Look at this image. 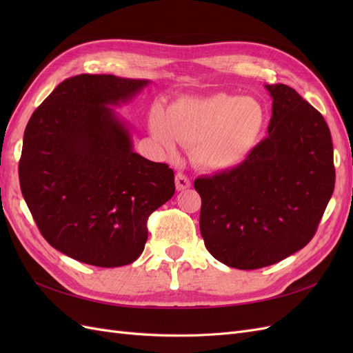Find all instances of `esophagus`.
<instances>
[{
	"mask_svg": "<svg viewBox=\"0 0 353 353\" xmlns=\"http://www.w3.org/2000/svg\"><path fill=\"white\" fill-rule=\"evenodd\" d=\"M175 185H176V190L178 191H184L187 188L191 187V181L187 175H184L183 172H178L175 175Z\"/></svg>",
	"mask_w": 353,
	"mask_h": 353,
	"instance_id": "obj_1",
	"label": "esophagus"
}]
</instances>
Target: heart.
<instances>
[{"label": "heart", "instance_id": "b5f03b06", "mask_svg": "<svg viewBox=\"0 0 353 353\" xmlns=\"http://www.w3.org/2000/svg\"><path fill=\"white\" fill-rule=\"evenodd\" d=\"M266 123L263 105L249 97L212 94L181 99L168 114L154 108L148 117L153 140L174 153L176 141L191 145V159L201 169L221 172L237 168L258 145Z\"/></svg>", "mask_w": 353, "mask_h": 353}]
</instances>
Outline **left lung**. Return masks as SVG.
Returning a JSON list of instances; mask_svg holds the SVG:
<instances>
[{
    "mask_svg": "<svg viewBox=\"0 0 353 353\" xmlns=\"http://www.w3.org/2000/svg\"><path fill=\"white\" fill-rule=\"evenodd\" d=\"M272 97L268 137L237 168L200 176V232L213 258L258 270L303 249L334 191L333 143L323 114L284 83Z\"/></svg>",
    "mask_w": 353,
    "mask_h": 353,
    "instance_id": "1",
    "label": "left lung"
}]
</instances>
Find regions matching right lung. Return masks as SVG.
<instances>
[{"label":"right lung","instance_id":"right-lung-1","mask_svg":"<svg viewBox=\"0 0 353 353\" xmlns=\"http://www.w3.org/2000/svg\"><path fill=\"white\" fill-rule=\"evenodd\" d=\"M147 83L77 74L26 125L22 194L42 237L72 259L101 268L132 263L144 250L148 216L175 193L174 170L134 153L130 131L109 108Z\"/></svg>","mask_w":353,"mask_h":353}]
</instances>
